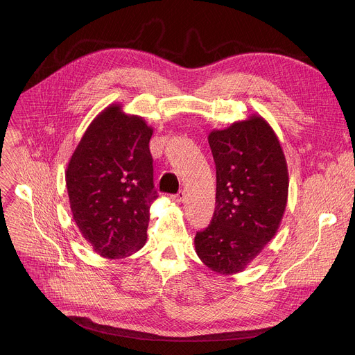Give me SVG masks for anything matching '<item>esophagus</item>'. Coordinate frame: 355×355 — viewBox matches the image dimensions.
Returning <instances> with one entry per match:
<instances>
[{
    "label": "esophagus",
    "instance_id": "1",
    "mask_svg": "<svg viewBox=\"0 0 355 355\" xmlns=\"http://www.w3.org/2000/svg\"><path fill=\"white\" fill-rule=\"evenodd\" d=\"M184 199H185V192L184 191H178V193H175L173 196V200H175V202H182Z\"/></svg>",
    "mask_w": 355,
    "mask_h": 355
}]
</instances>
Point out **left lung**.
Returning a JSON list of instances; mask_svg holds the SVG:
<instances>
[{"mask_svg": "<svg viewBox=\"0 0 355 355\" xmlns=\"http://www.w3.org/2000/svg\"><path fill=\"white\" fill-rule=\"evenodd\" d=\"M216 166L211 225L195 236L200 261L220 275L241 272L275 236L288 202L281 143L260 115L208 136Z\"/></svg>", "mask_w": 355, "mask_h": 355, "instance_id": "8db88e82", "label": "left lung"}]
</instances>
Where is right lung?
Returning a JSON list of instances; mask_svg holds the SVG:
<instances>
[{"instance_id":"right-lung-1","label":"right lung","mask_w":355,"mask_h":355,"mask_svg":"<svg viewBox=\"0 0 355 355\" xmlns=\"http://www.w3.org/2000/svg\"><path fill=\"white\" fill-rule=\"evenodd\" d=\"M153 128L122 105L107 107L89 123L69 162L66 184L73 219L99 256L125 259L147 239L156 200Z\"/></svg>"}]
</instances>
